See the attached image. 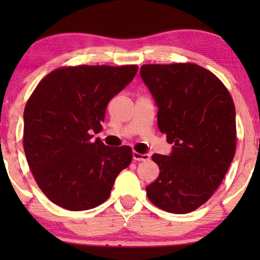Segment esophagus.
Masks as SVG:
<instances>
[{
  "label": "esophagus",
  "mask_w": 260,
  "mask_h": 260,
  "mask_svg": "<svg viewBox=\"0 0 260 260\" xmlns=\"http://www.w3.org/2000/svg\"><path fill=\"white\" fill-rule=\"evenodd\" d=\"M133 158L134 161H148L150 158V156H149V154H138V152L134 151Z\"/></svg>",
  "instance_id": "34e87169"
}]
</instances>
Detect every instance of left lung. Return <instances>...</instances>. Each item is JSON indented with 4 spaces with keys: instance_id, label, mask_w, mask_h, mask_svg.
I'll use <instances>...</instances> for the list:
<instances>
[{
    "instance_id": "left-lung-1",
    "label": "left lung",
    "mask_w": 260,
    "mask_h": 260,
    "mask_svg": "<svg viewBox=\"0 0 260 260\" xmlns=\"http://www.w3.org/2000/svg\"><path fill=\"white\" fill-rule=\"evenodd\" d=\"M140 74L158 108V129L173 144L169 155H152L159 174L147 195L163 211L193 212L212 197L234 157L232 97L195 63L143 65Z\"/></svg>"
}]
</instances>
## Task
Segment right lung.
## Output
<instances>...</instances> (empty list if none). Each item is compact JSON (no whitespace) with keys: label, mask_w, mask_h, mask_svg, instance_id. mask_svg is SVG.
<instances>
[{"label":"right lung","mask_w":260,"mask_h":260,"mask_svg":"<svg viewBox=\"0 0 260 260\" xmlns=\"http://www.w3.org/2000/svg\"><path fill=\"white\" fill-rule=\"evenodd\" d=\"M137 65L65 67L47 74L23 113V149L38 186L69 211H86L110 197L133 159L130 147H106L102 130L108 103L136 76Z\"/></svg>","instance_id":"obj_1"}]
</instances>
